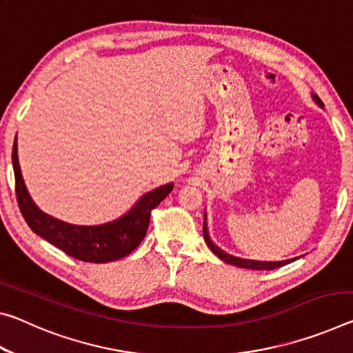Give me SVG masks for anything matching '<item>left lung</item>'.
I'll use <instances>...</instances> for the list:
<instances>
[{"instance_id": "1", "label": "left lung", "mask_w": 353, "mask_h": 353, "mask_svg": "<svg viewBox=\"0 0 353 353\" xmlns=\"http://www.w3.org/2000/svg\"><path fill=\"white\" fill-rule=\"evenodd\" d=\"M314 100H316V102H317L319 105L323 106V103L321 102V99H319L317 96H314ZM203 232H204V240H205V243L209 245V248L212 250V253L216 254L218 257H220L221 261H225L226 264H232V265H237V267H245V268H253V270H273V268H279V267L286 265V264H289V262H292V261L297 259V257H295V259L279 261V262H261V261H248V259H240V257H234V256H231V254L225 253V251H221L220 248L216 247V245L212 243V240H210V237H209V234H207L205 223H204V226H203Z\"/></svg>"}]
</instances>
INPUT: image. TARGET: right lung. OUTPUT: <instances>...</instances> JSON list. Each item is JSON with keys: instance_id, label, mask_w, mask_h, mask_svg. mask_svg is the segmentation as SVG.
<instances>
[{"instance_id": "add662e5", "label": "right lung", "mask_w": 353, "mask_h": 353, "mask_svg": "<svg viewBox=\"0 0 353 353\" xmlns=\"http://www.w3.org/2000/svg\"><path fill=\"white\" fill-rule=\"evenodd\" d=\"M12 165L17 203H19L21 215L28 226L32 229V232L46 239L47 242L64 251L65 254L75 257L78 261L94 262V264L117 261L130 254L146 236L150 212L172 190V183H168V185L146 193L128 214L116 221L100 226H74L43 214L32 203L20 172L19 157H17V138L12 148Z\"/></svg>"}]
</instances>
